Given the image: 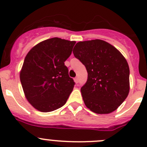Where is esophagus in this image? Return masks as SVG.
<instances>
[{"label":"esophagus","instance_id":"obj_1","mask_svg":"<svg viewBox=\"0 0 147 147\" xmlns=\"http://www.w3.org/2000/svg\"><path fill=\"white\" fill-rule=\"evenodd\" d=\"M74 80H75V83H78V82H79V78H75V79H74Z\"/></svg>","mask_w":147,"mask_h":147}]
</instances>
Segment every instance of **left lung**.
Masks as SVG:
<instances>
[{"mask_svg": "<svg viewBox=\"0 0 147 147\" xmlns=\"http://www.w3.org/2000/svg\"><path fill=\"white\" fill-rule=\"evenodd\" d=\"M73 54L88 74L80 90L86 107L100 115L116 110L129 92V67L124 56L98 39L78 42Z\"/></svg>", "mask_w": 147, "mask_h": 147, "instance_id": "obj_1", "label": "left lung"}]
</instances>
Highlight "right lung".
<instances>
[{"mask_svg":"<svg viewBox=\"0 0 147 147\" xmlns=\"http://www.w3.org/2000/svg\"><path fill=\"white\" fill-rule=\"evenodd\" d=\"M75 42L53 38L28 52L20 79L26 99L38 110L52 112L66 103L75 83L69 78L65 62Z\"/></svg>","mask_w":147,"mask_h":147,"instance_id":"obj_1","label":"right lung"}]
</instances>
